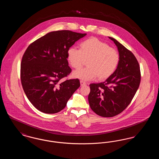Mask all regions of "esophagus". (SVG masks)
Listing matches in <instances>:
<instances>
[{
  "label": "esophagus",
  "instance_id": "obj_1",
  "mask_svg": "<svg viewBox=\"0 0 159 159\" xmlns=\"http://www.w3.org/2000/svg\"><path fill=\"white\" fill-rule=\"evenodd\" d=\"M80 85L81 86H84V85H86V83L85 82H84L83 80H80Z\"/></svg>",
  "mask_w": 159,
  "mask_h": 159
}]
</instances>
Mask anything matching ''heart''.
I'll return each mask as SVG.
<instances>
[{
    "label": "heart",
    "instance_id": "obj_1",
    "mask_svg": "<svg viewBox=\"0 0 159 159\" xmlns=\"http://www.w3.org/2000/svg\"><path fill=\"white\" fill-rule=\"evenodd\" d=\"M79 47V50L75 48L68 49V62L73 68L79 69L87 60L88 66L75 71V77L90 80L97 77L99 80H104L113 74L120 60L119 53L116 49L94 37L84 40Z\"/></svg>",
    "mask_w": 159,
    "mask_h": 159
}]
</instances>
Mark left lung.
Segmentation results:
<instances>
[{"label": "left lung", "mask_w": 159, "mask_h": 159, "mask_svg": "<svg viewBox=\"0 0 159 159\" xmlns=\"http://www.w3.org/2000/svg\"><path fill=\"white\" fill-rule=\"evenodd\" d=\"M120 60L113 74L102 83L90 84L88 101L99 116L111 117L121 113L132 101L141 82L139 63L133 53L114 38Z\"/></svg>", "instance_id": "8db88e82"}]
</instances>
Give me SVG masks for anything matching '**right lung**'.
Returning a JSON list of instances; mask_svg holds the SVG:
<instances>
[{
  "instance_id": "obj_1",
  "label": "right lung",
  "mask_w": 159,
  "mask_h": 159,
  "mask_svg": "<svg viewBox=\"0 0 159 159\" xmlns=\"http://www.w3.org/2000/svg\"><path fill=\"white\" fill-rule=\"evenodd\" d=\"M86 33L59 30L47 33L31 43L23 55L21 81L27 98L41 112L57 113L80 87L78 79L61 80L69 75L68 49Z\"/></svg>"
}]
</instances>
